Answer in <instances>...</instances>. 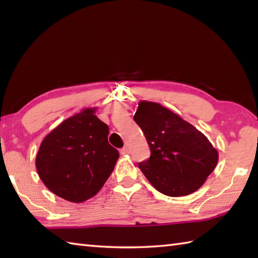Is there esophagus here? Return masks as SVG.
Segmentation results:
<instances>
[{"mask_svg":"<svg viewBox=\"0 0 258 258\" xmlns=\"http://www.w3.org/2000/svg\"><path fill=\"white\" fill-rule=\"evenodd\" d=\"M119 153H120V155H127L128 154V147L127 146L123 147V149L119 151Z\"/></svg>","mask_w":258,"mask_h":258,"instance_id":"esophagus-1","label":"esophagus"}]
</instances>
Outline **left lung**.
I'll use <instances>...</instances> for the list:
<instances>
[{
	"label": "left lung",
	"instance_id": "obj_1",
	"mask_svg": "<svg viewBox=\"0 0 258 258\" xmlns=\"http://www.w3.org/2000/svg\"><path fill=\"white\" fill-rule=\"evenodd\" d=\"M134 120L151 150L149 160L139 164L149 182L171 197L201 188L218 162V152L206 136L155 102L140 101Z\"/></svg>",
	"mask_w": 258,
	"mask_h": 258
}]
</instances>
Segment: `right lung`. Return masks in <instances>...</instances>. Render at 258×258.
Here are the masks:
<instances>
[{"label": "right lung", "instance_id": "right-lung-1", "mask_svg": "<svg viewBox=\"0 0 258 258\" xmlns=\"http://www.w3.org/2000/svg\"><path fill=\"white\" fill-rule=\"evenodd\" d=\"M97 107L67 118L42 141L36 154L38 176L53 194L72 203L95 196L112 174L118 152L108 143V126Z\"/></svg>", "mask_w": 258, "mask_h": 258}]
</instances>
